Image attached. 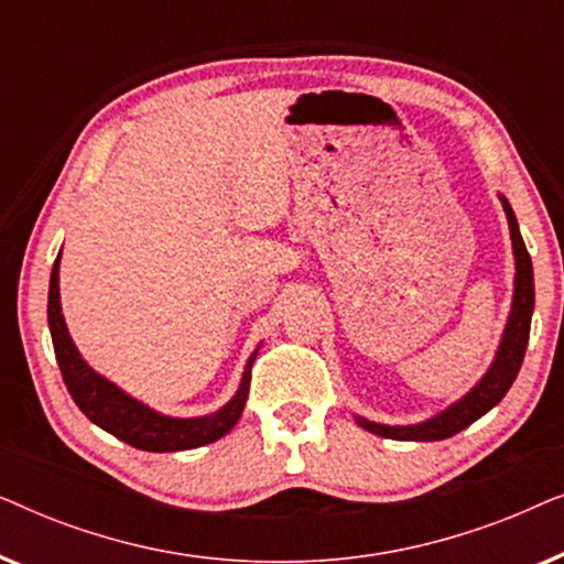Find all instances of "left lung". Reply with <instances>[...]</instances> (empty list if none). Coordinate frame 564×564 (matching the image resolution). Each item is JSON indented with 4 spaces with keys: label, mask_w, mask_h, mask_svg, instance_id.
<instances>
[{
    "label": "left lung",
    "mask_w": 564,
    "mask_h": 564,
    "mask_svg": "<svg viewBox=\"0 0 564 564\" xmlns=\"http://www.w3.org/2000/svg\"><path fill=\"white\" fill-rule=\"evenodd\" d=\"M500 205H503L508 228H511V243H513V259H516V276H513V300L511 313H508L503 336H500L498 351L492 357L488 372H485L477 384L469 392H465L459 400H454L449 408L442 413L431 415V419L421 423H411V426H388V423H375L354 415L361 429L372 431L377 436L398 438V442H442L459 434L469 423H475L480 415H485L490 408H496L519 375L523 354H527L529 330H531V313H534V269H531V257L523 243L519 220H516L513 207L508 205L503 195Z\"/></svg>",
    "instance_id": "obj_1"
}]
</instances>
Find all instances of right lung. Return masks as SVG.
<instances>
[{
	"mask_svg": "<svg viewBox=\"0 0 564 564\" xmlns=\"http://www.w3.org/2000/svg\"><path fill=\"white\" fill-rule=\"evenodd\" d=\"M58 267L61 253L56 257V264L51 269L48 288V328L53 338V351H56L61 375H64V382L68 392H72L74 403L79 405V411L87 415L95 426L105 429L107 434L118 436L120 442L143 452L197 449V446L218 442L220 436H226L228 431L236 426L243 413L246 398H249L251 367L259 349H253L249 361H246L241 384H238L236 395L215 413L195 415V419H174V415L153 411V408L141 403V400L128 395L126 390H120L118 384L107 380V377L95 372V369L82 359L79 349H76L72 336H68L64 313H61Z\"/></svg>",
	"mask_w": 564,
	"mask_h": 564,
	"instance_id": "right-lung-1",
	"label": "right lung"
}]
</instances>
